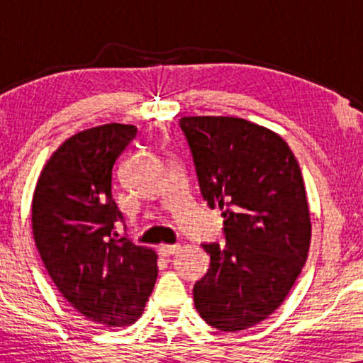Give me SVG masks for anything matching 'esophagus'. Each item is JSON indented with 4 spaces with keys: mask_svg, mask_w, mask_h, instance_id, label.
Listing matches in <instances>:
<instances>
[{
    "mask_svg": "<svg viewBox=\"0 0 363 363\" xmlns=\"http://www.w3.org/2000/svg\"><path fill=\"white\" fill-rule=\"evenodd\" d=\"M178 250H180V245H162L158 247V251H160L162 256H172L175 255Z\"/></svg>",
    "mask_w": 363,
    "mask_h": 363,
    "instance_id": "obj_1",
    "label": "esophagus"
}]
</instances>
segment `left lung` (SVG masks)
<instances>
[{
    "label": "left lung",
    "instance_id": "left-lung-1",
    "mask_svg": "<svg viewBox=\"0 0 363 363\" xmlns=\"http://www.w3.org/2000/svg\"><path fill=\"white\" fill-rule=\"evenodd\" d=\"M201 195L225 218L226 245H203L210 269L193 287L201 319L223 332L267 319L311 246L304 178L279 133L240 117H182Z\"/></svg>",
    "mask_w": 363,
    "mask_h": 363
}]
</instances>
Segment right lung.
I'll use <instances>...</instances> for the list:
<instances>
[{"mask_svg": "<svg viewBox=\"0 0 363 363\" xmlns=\"http://www.w3.org/2000/svg\"><path fill=\"white\" fill-rule=\"evenodd\" d=\"M137 135L130 123L74 133L43 167L31 203L33 236L57 291L74 309L106 327H128L155 286L157 252L117 240L112 168Z\"/></svg>", "mask_w": 363, "mask_h": 363, "instance_id": "obj_1", "label": "right lung"}]
</instances>
